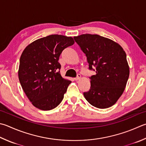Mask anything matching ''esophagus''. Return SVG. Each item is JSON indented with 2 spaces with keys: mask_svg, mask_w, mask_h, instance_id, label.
<instances>
[{
  "mask_svg": "<svg viewBox=\"0 0 146 146\" xmlns=\"http://www.w3.org/2000/svg\"><path fill=\"white\" fill-rule=\"evenodd\" d=\"M81 74H78V76H77L76 78H74V80H75V81H78V80H79V79H81Z\"/></svg>",
  "mask_w": 146,
  "mask_h": 146,
  "instance_id": "obj_1",
  "label": "esophagus"
}]
</instances>
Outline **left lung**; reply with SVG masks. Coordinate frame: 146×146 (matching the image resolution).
I'll use <instances>...</instances> for the list:
<instances>
[{"label": "left lung", "instance_id": "left-lung-1", "mask_svg": "<svg viewBox=\"0 0 146 146\" xmlns=\"http://www.w3.org/2000/svg\"><path fill=\"white\" fill-rule=\"evenodd\" d=\"M74 38L86 54L89 69L95 71L90 77V89L83 93L85 98L99 109L112 106L123 94L129 78L126 53L119 44L97 34Z\"/></svg>", "mask_w": 146, "mask_h": 146}]
</instances>
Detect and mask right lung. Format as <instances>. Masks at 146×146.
<instances>
[{"label":"right lung","mask_w":146,"mask_h":146,"mask_svg":"<svg viewBox=\"0 0 146 146\" xmlns=\"http://www.w3.org/2000/svg\"><path fill=\"white\" fill-rule=\"evenodd\" d=\"M74 44L72 37L54 34L35 40L24 49L18 78L34 107L49 111L61 103L71 81L62 77L58 60L63 50Z\"/></svg>","instance_id":"obj_1"}]
</instances>
